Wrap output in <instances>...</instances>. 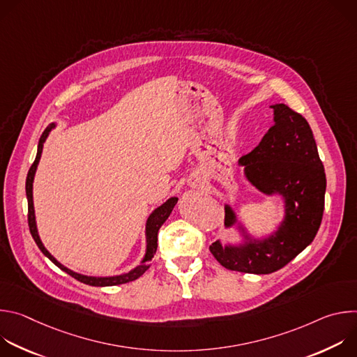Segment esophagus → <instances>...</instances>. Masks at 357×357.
Returning a JSON list of instances; mask_svg holds the SVG:
<instances>
[{"mask_svg": "<svg viewBox=\"0 0 357 357\" xmlns=\"http://www.w3.org/2000/svg\"><path fill=\"white\" fill-rule=\"evenodd\" d=\"M200 185H202V182H199V181H197V182H195V183H193V186H200Z\"/></svg>", "mask_w": 357, "mask_h": 357, "instance_id": "1", "label": "esophagus"}]
</instances>
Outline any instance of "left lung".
<instances>
[{
    "mask_svg": "<svg viewBox=\"0 0 357 357\" xmlns=\"http://www.w3.org/2000/svg\"><path fill=\"white\" fill-rule=\"evenodd\" d=\"M270 107L274 126L238 165L259 192L281 197L282 220L270 234L254 236L226 203L225 227H234L240 241L218 240L209 247L225 268L259 275L282 268L312 243L322 222L326 190L325 169L308 121L282 103Z\"/></svg>",
    "mask_w": 357,
    "mask_h": 357,
    "instance_id": "obj_1",
    "label": "left lung"
}]
</instances>
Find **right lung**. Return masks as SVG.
<instances>
[{"label":"right lung","mask_w":357,"mask_h":357,"mask_svg":"<svg viewBox=\"0 0 357 357\" xmlns=\"http://www.w3.org/2000/svg\"><path fill=\"white\" fill-rule=\"evenodd\" d=\"M54 128H56V124L55 123H50L43 134L40 135L39 138V144H38V152H36V158L28 172V176H26V183H25V190H26V199H28V225H29V230H31V234L36 243V245L39 247V250L45 254V256L52 261L56 267H59L62 271L68 273L69 275H72L73 278H76L77 281L83 282V284H87V285H91V287H112V285H120V284H126V282H130V281H134L137 278H139L148 268H149V263L152 260V257H154V254L157 251V247H158V230L160 227L165 223V220L169 218L171 212L174 211L175 205L178 203V197L176 196H172L169 197L167 202H164L161 206H158L157 209H154L151 212V215L148 216L146 222H145V254L142 260L139 261V264L137 267H134L132 270H130L128 273H123V274H117V275H107V277H94V275H84V274H79V273H75L73 270H69L68 267H65L63 264H61L52 254H50L40 237H39V233H38V227H36V219H35V208H33V178H35V174H36V168H38V164H39V160H40V155H42V149H43V144L46 141V138L49 137L50 131H52Z\"/></svg>","instance_id":"1"}]
</instances>
